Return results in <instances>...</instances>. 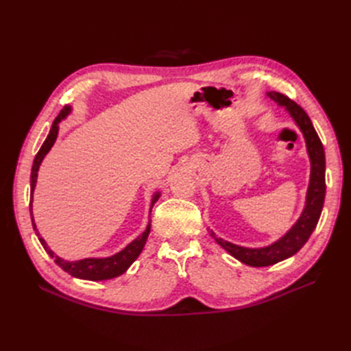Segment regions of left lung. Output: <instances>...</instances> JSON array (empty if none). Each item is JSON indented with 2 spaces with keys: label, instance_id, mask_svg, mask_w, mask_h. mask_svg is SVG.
<instances>
[{
  "label": "left lung",
  "instance_id": "left-lung-1",
  "mask_svg": "<svg viewBox=\"0 0 351 351\" xmlns=\"http://www.w3.org/2000/svg\"><path fill=\"white\" fill-rule=\"evenodd\" d=\"M268 97L281 105V107H285V110L293 117L297 127L302 130L306 141L307 154H309L311 158V182L306 195V205L300 218L295 221V224L280 240L272 243L271 246L259 249L241 247L237 246V244L217 237L215 232L210 231V236L215 239L221 247H224L231 256L249 265V267H269V265L293 256L304 246V243L309 240L313 230L316 228L317 221H319L326 189L324 145L315 130L309 115L306 114L300 105H297L293 99L280 92H268Z\"/></svg>",
  "mask_w": 351,
  "mask_h": 351
}]
</instances>
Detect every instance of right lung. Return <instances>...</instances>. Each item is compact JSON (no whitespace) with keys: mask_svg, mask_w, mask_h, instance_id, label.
I'll list each match as a JSON object with an SVG mask.
<instances>
[{"mask_svg":"<svg viewBox=\"0 0 351 351\" xmlns=\"http://www.w3.org/2000/svg\"><path fill=\"white\" fill-rule=\"evenodd\" d=\"M70 111H71V107H69V105H66V107L60 111V114L57 115V119L54 120V123H52L49 134L45 139L44 145L40 146L39 152L35 156L34 167H32V174H30V197L34 196V190H35V186H36L38 171H39V165L42 162V159L45 158V155L49 152L52 145L56 143L57 134H58V124L62 119H66V117L70 114ZM159 196H161V193H159V192H156L154 195L152 202H151V210L155 205V202L159 199ZM30 215H32V199H30ZM32 226H34V230L36 231V236H38L42 246H44V249L47 250V253L49 254L51 258H54V262L58 265L61 269H64L66 272H69L71 277L82 278V280H90V281L111 280V278H115V277H119V275L124 274L127 269H129L130 265L137 259V256H139L141 252L143 250V246H145V243L147 240V236H149V232H151V222H149V224H147V227H146V230L142 232L139 237L133 240L130 244H127V246L121 252L112 254V256H110V258H88V259H82V261L69 262V261H64V259L56 256V253L47 246L45 240L42 239L40 234L38 232V228H36L35 221H34V215H32Z\"/></svg>","mask_w":351,"mask_h":351,"instance_id":"add662e5","label":"right lung"}]
</instances>
